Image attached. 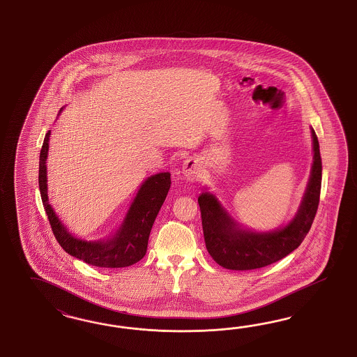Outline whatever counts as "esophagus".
I'll return each instance as SVG.
<instances>
[{
  "label": "esophagus",
  "mask_w": 357,
  "mask_h": 357,
  "mask_svg": "<svg viewBox=\"0 0 357 357\" xmlns=\"http://www.w3.org/2000/svg\"><path fill=\"white\" fill-rule=\"evenodd\" d=\"M182 173H183V176L187 181L195 182L202 176V167L196 160L188 158V160L184 161Z\"/></svg>",
  "instance_id": "34e87169"
}]
</instances>
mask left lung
I'll return each mask as SVG.
<instances>
[{
	"instance_id": "obj_1",
	"label": "left lung",
	"mask_w": 357,
	"mask_h": 357,
	"mask_svg": "<svg viewBox=\"0 0 357 357\" xmlns=\"http://www.w3.org/2000/svg\"><path fill=\"white\" fill-rule=\"evenodd\" d=\"M313 165L300 208L292 221L266 233L239 227L215 195L203 192L197 203L206 250L213 260L227 270H257L285 258L297 249L309 233L319 204L322 160L318 137L312 128Z\"/></svg>"
}]
</instances>
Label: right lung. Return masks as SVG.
<instances>
[{
	"label": "right lung",
	"instance_id": "1",
	"mask_svg": "<svg viewBox=\"0 0 357 357\" xmlns=\"http://www.w3.org/2000/svg\"><path fill=\"white\" fill-rule=\"evenodd\" d=\"M63 109V108H61ZM60 109V111H61ZM51 130L45 133L39 160V190L45 213L59 245L72 257L100 268L128 267L142 259L148 249L151 227L170 190V173L149 176L130 204L119 230L108 239L84 241L75 237L48 203L47 192V155Z\"/></svg>",
	"mask_w": 357,
	"mask_h": 357
}]
</instances>
